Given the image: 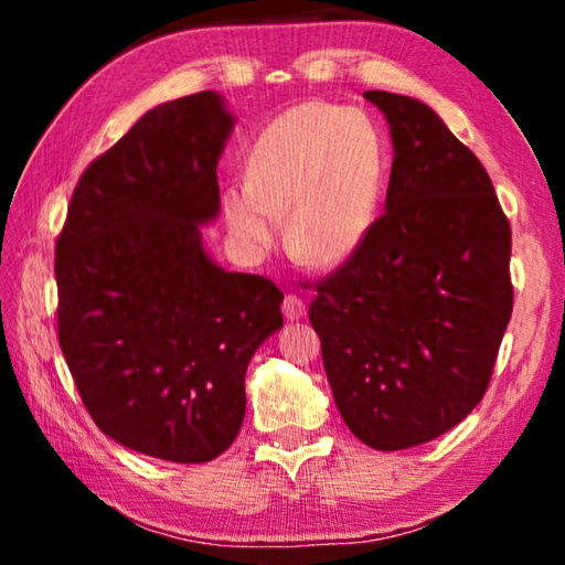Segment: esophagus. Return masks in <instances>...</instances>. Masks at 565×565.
<instances>
[{
  "instance_id": "1",
  "label": "esophagus",
  "mask_w": 565,
  "mask_h": 565,
  "mask_svg": "<svg viewBox=\"0 0 565 565\" xmlns=\"http://www.w3.org/2000/svg\"><path fill=\"white\" fill-rule=\"evenodd\" d=\"M281 311H284V317L289 319V321H299V319H303V317H306V303H303L301 296H296V294H286V296H284V306H281Z\"/></svg>"
}]
</instances>
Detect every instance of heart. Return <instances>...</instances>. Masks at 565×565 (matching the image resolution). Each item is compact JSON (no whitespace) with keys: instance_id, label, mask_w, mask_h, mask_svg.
I'll return each instance as SVG.
<instances>
[{"instance_id":"obj_1","label":"heart","mask_w":565,"mask_h":565,"mask_svg":"<svg viewBox=\"0 0 565 565\" xmlns=\"http://www.w3.org/2000/svg\"><path fill=\"white\" fill-rule=\"evenodd\" d=\"M388 157L366 114L306 102L276 117L248 149L246 179L218 196L228 234L244 254L276 244L286 212V246L301 266L349 262L376 224Z\"/></svg>"}]
</instances>
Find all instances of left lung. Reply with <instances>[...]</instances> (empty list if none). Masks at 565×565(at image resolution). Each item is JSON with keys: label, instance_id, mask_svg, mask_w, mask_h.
<instances>
[{"label": "left lung", "instance_id": "obj_1", "mask_svg": "<svg viewBox=\"0 0 565 565\" xmlns=\"http://www.w3.org/2000/svg\"><path fill=\"white\" fill-rule=\"evenodd\" d=\"M394 141L386 212L317 284L333 401L376 451L431 441L483 398L513 309L511 226L481 161L428 104L366 92Z\"/></svg>", "mask_w": 565, "mask_h": 565}]
</instances>
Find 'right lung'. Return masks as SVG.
I'll use <instances>...</instances> for the list:
<instances>
[{"label":"right lung","instance_id":"add662e5","mask_svg":"<svg viewBox=\"0 0 565 565\" xmlns=\"http://www.w3.org/2000/svg\"><path fill=\"white\" fill-rule=\"evenodd\" d=\"M234 117L199 92L149 109L72 194L56 238L60 347L84 406L114 441L206 463L242 428L246 366L284 327V294L224 271L202 242Z\"/></svg>","mask_w":565,"mask_h":565}]
</instances>
